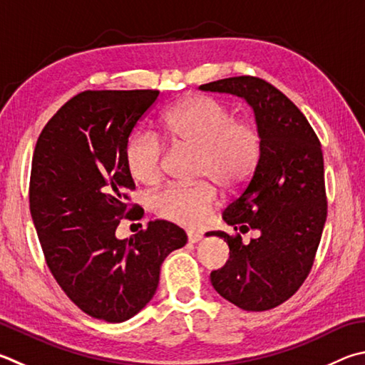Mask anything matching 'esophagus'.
Wrapping results in <instances>:
<instances>
[{"instance_id": "34e87169", "label": "esophagus", "mask_w": 365, "mask_h": 365, "mask_svg": "<svg viewBox=\"0 0 365 365\" xmlns=\"http://www.w3.org/2000/svg\"><path fill=\"white\" fill-rule=\"evenodd\" d=\"M201 240H202V236H201L200 233H195V231H188V241H190L191 244L200 242Z\"/></svg>"}]
</instances>
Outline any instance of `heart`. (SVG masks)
Listing matches in <instances>:
<instances>
[{
    "instance_id": "1",
    "label": "heart",
    "mask_w": 365,
    "mask_h": 365,
    "mask_svg": "<svg viewBox=\"0 0 365 365\" xmlns=\"http://www.w3.org/2000/svg\"><path fill=\"white\" fill-rule=\"evenodd\" d=\"M163 130L174 143L200 150L197 177L214 182L223 191L241 188L262 155V134L257 125L236 121L227 105L210 97H197L170 110ZM125 161L137 182L156 183L164 164L161 138L148 130L138 132L128 145ZM215 204L217 191L207 182L168 185L150 197L158 217L183 227H200Z\"/></svg>"
}]
</instances>
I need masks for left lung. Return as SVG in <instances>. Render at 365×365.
Wrapping results in <instances>:
<instances>
[{
  "mask_svg": "<svg viewBox=\"0 0 365 365\" xmlns=\"http://www.w3.org/2000/svg\"><path fill=\"white\" fill-rule=\"evenodd\" d=\"M200 89L244 98L262 134L254 174L222 214L237 233L207 236L230 247L225 267L210 273L214 289L237 308L267 311L289 300L313 267L327 218L321 142L295 103L264 79L225 78ZM247 230L257 237L244 245Z\"/></svg>",
  "mask_w": 365,
  "mask_h": 365,
  "instance_id": "obj_1",
  "label": "left lung"
}]
</instances>
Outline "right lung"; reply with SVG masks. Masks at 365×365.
<instances>
[{
    "label": "right lung",
    "mask_w": 365,
    "mask_h": 365,
    "mask_svg": "<svg viewBox=\"0 0 365 365\" xmlns=\"http://www.w3.org/2000/svg\"><path fill=\"white\" fill-rule=\"evenodd\" d=\"M160 91H86L49 119L31 161L30 212L46 263L76 307L96 319L124 322L153 298L160 269L187 244L177 225L155 220L118 240L135 183L125 161L132 129Z\"/></svg>",
    "instance_id": "obj_1"
}]
</instances>
